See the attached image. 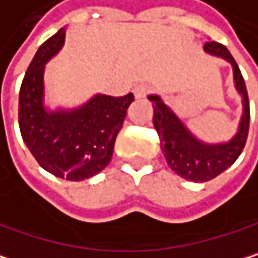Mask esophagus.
Segmentation results:
<instances>
[{
    "label": "esophagus",
    "instance_id": "1",
    "mask_svg": "<svg viewBox=\"0 0 258 258\" xmlns=\"http://www.w3.org/2000/svg\"><path fill=\"white\" fill-rule=\"evenodd\" d=\"M133 92H135V96L139 99V98H144V96H147V95H148L150 87H148L147 84H138V86L133 89Z\"/></svg>",
    "mask_w": 258,
    "mask_h": 258
}]
</instances>
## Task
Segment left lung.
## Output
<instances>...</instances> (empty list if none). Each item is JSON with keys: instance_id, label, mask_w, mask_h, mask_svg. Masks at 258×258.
Masks as SVG:
<instances>
[{"instance_id": "left-lung-1", "label": "left lung", "mask_w": 258, "mask_h": 258, "mask_svg": "<svg viewBox=\"0 0 258 258\" xmlns=\"http://www.w3.org/2000/svg\"><path fill=\"white\" fill-rule=\"evenodd\" d=\"M204 51L231 63L234 86L239 95H242L243 113L239 122V130L231 141L224 144L201 142L187 130L181 119L162 101L159 95L148 96L154 108L153 122L160 136L162 150L169 168L177 175L195 183L213 180L228 169L240 156L249 130V99L245 80L236 60L230 51L218 42H206Z\"/></svg>"}]
</instances>
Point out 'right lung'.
Instances as JSON below:
<instances>
[{
  "instance_id": "add662e5",
  "label": "right lung",
  "mask_w": 258,
  "mask_h": 258,
  "mask_svg": "<svg viewBox=\"0 0 258 258\" xmlns=\"http://www.w3.org/2000/svg\"><path fill=\"white\" fill-rule=\"evenodd\" d=\"M64 36L66 30L60 28L39 46L21 84L18 117L22 139L37 163L58 178L81 181L110 163L135 96L98 93L77 108L48 110L43 104L45 64L61 49Z\"/></svg>"
}]
</instances>
